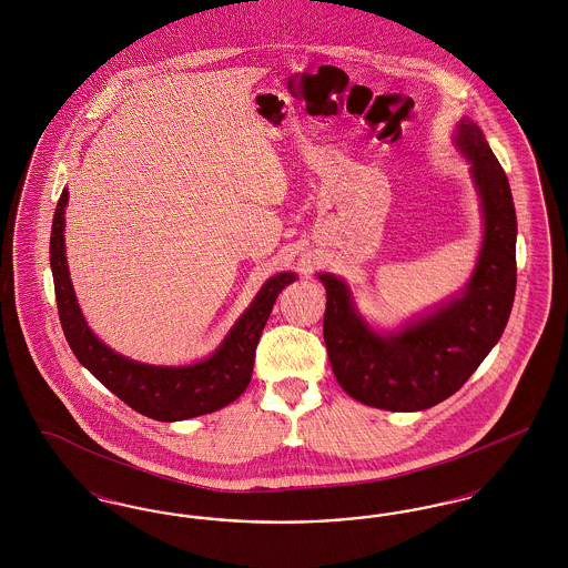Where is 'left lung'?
Listing matches in <instances>:
<instances>
[{"label":"left lung","instance_id":"left-lung-1","mask_svg":"<svg viewBox=\"0 0 568 568\" xmlns=\"http://www.w3.org/2000/svg\"><path fill=\"white\" fill-rule=\"evenodd\" d=\"M456 142L473 165L486 216L477 268L462 296L403 332L381 336L355 313L347 285L320 274L327 292L324 341L334 377L364 405L424 410L443 403L477 371L509 322L517 281L509 179L477 123L462 119Z\"/></svg>","mask_w":568,"mask_h":568}]
</instances>
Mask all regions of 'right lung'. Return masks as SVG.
I'll return each mask as SVG.
<instances>
[{
	"label": "right lung",
	"instance_id": "add662e5",
	"mask_svg": "<svg viewBox=\"0 0 568 568\" xmlns=\"http://www.w3.org/2000/svg\"><path fill=\"white\" fill-rule=\"evenodd\" d=\"M65 204L68 190H63L54 209L51 271L59 322L70 349L82 366L125 405L158 422H181L206 415L241 398L251 381L255 347L271 317L272 306L278 294L296 278V274L281 272L266 281L253 304L209 359L183 368L138 364L100 343L82 317L63 251Z\"/></svg>",
	"mask_w": 568,
	"mask_h": 568
}]
</instances>
